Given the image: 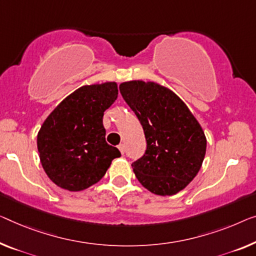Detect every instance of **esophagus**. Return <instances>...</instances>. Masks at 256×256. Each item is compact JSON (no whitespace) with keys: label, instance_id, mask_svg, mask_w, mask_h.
Returning <instances> with one entry per match:
<instances>
[{"label":"esophagus","instance_id":"obj_1","mask_svg":"<svg viewBox=\"0 0 256 256\" xmlns=\"http://www.w3.org/2000/svg\"><path fill=\"white\" fill-rule=\"evenodd\" d=\"M118 150H120V152H122V155L124 154V152H125V147H124V144H120V146H118Z\"/></svg>","mask_w":256,"mask_h":256}]
</instances>
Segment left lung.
<instances>
[{"label": "left lung", "mask_w": 256, "mask_h": 256, "mask_svg": "<svg viewBox=\"0 0 256 256\" xmlns=\"http://www.w3.org/2000/svg\"><path fill=\"white\" fill-rule=\"evenodd\" d=\"M120 94L142 125L147 150L132 163L140 184L156 196H174L199 172L207 139L180 98L154 82L131 80Z\"/></svg>", "instance_id": "8db88e82"}]
</instances>
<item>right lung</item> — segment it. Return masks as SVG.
Segmentation results:
<instances>
[{
    "label": "right lung",
    "mask_w": 256,
    "mask_h": 256,
    "mask_svg": "<svg viewBox=\"0 0 256 256\" xmlns=\"http://www.w3.org/2000/svg\"><path fill=\"white\" fill-rule=\"evenodd\" d=\"M117 95L115 82L82 86L46 118L38 133V150L44 172L60 188H88L120 156L106 144L104 126V114Z\"/></svg>",
    "instance_id": "add662e5"
}]
</instances>
